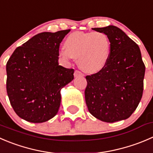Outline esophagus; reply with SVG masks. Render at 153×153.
Returning <instances> with one entry per match:
<instances>
[{"label":"esophagus","mask_w":153,"mask_h":153,"mask_svg":"<svg viewBox=\"0 0 153 153\" xmlns=\"http://www.w3.org/2000/svg\"><path fill=\"white\" fill-rule=\"evenodd\" d=\"M83 75H84V74H83L82 72H80V71H78V70H75V72H74V76H75V77L83 76Z\"/></svg>","instance_id":"34e87169"}]
</instances>
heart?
<instances>
[{
    "mask_svg": "<svg viewBox=\"0 0 153 153\" xmlns=\"http://www.w3.org/2000/svg\"><path fill=\"white\" fill-rule=\"evenodd\" d=\"M64 50L59 53L65 60L77 59L78 66L87 73H96L108 63L111 41L102 32H75L68 36Z\"/></svg>",
    "mask_w": 153,
    "mask_h": 153,
    "instance_id": "b5f03b06",
    "label": "heart"
}]
</instances>
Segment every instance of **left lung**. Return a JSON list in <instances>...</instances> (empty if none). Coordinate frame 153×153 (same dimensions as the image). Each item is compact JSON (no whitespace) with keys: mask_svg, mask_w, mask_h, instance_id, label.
Instances as JSON below:
<instances>
[{"mask_svg":"<svg viewBox=\"0 0 153 153\" xmlns=\"http://www.w3.org/2000/svg\"><path fill=\"white\" fill-rule=\"evenodd\" d=\"M105 33L111 41V54L101 71L87 75L85 101L98 120L114 123L129 117L143 91L145 65L139 46L115 26L93 28Z\"/></svg>","mask_w":153,"mask_h":153,"instance_id":"8db88e82","label":"left lung"}]
</instances>
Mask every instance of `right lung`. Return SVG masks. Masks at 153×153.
I'll list each match as a JSON object with an SVG mask.
<instances>
[{"label": "right lung", "mask_w": 153, "mask_h": 153, "mask_svg": "<svg viewBox=\"0 0 153 153\" xmlns=\"http://www.w3.org/2000/svg\"><path fill=\"white\" fill-rule=\"evenodd\" d=\"M69 31L37 34L18 47L7 61V95L25 120L39 123L57 114L60 90L74 78L73 69L58 63L60 45Z\"/></svg>", "instance_id": "add662e5"}]
</instances>
